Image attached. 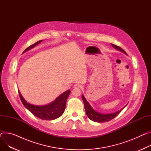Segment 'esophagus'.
I'll return each mask as SVG.
<instances>
[{
	"label": "esophagus",
	"instance_id": "34e87169",
	"mask_svg": "<svg viewBox=\"0 0 151 151\" xmlns=\"http://www.w3.org/2000/svg\"><path fill=\"white\" fill-rule=\"evenodd\" d=\"M74 87L76 88H81V85L79 83H76L74 85Z\"/></svg>",
	"mask_w": 151,
	"mask_h": 151
}]
</instances>
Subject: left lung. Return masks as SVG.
I'll return each instance as SVG.
<instances>
[{"label": "left lung", "mask_w": 151, "mask_h": 151, "mask_svg": "<svg viewBox=\"0 0 151 151\" xmlns=\"http://www.w3.org/2000/svg\"><path fill=\"white\" fill-rule=\"evenodd\" d=\"M112 46H114V47L116 49H117L118 50H120L122 52H123L124 53H125L126 54V52L122 48H120V46H117L115 45L112 44ZM82 99L84 103V105H85V109L86 111V113L88 115V117L92 121H94L95 122H99V123H101V122H108L113 119H114L116 116H117L121 111L122 110H123L122 108L121 110L116 112L115 113H112V114H100L99 113L96 111H95L93 109L91 108V106H90V105L89 104V103L87 101V100H86V99L85 98V97L83 96H82Z\"/></svg>", "instance_id": "left-lung-1"}]
</instances>
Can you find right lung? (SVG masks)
Masks as SVG:
<instances>
[{
	"label": "right lung",
	"instance_id": "right-lung-1",
	"mask_svg": "<svg viewBox=\"0 0 151 151\" xmlns=\"http://www.w3.org/2000/svg\"><path fill=\"white\" fill-rule=\"evenodd\" d=\"M42 41V40H39L35 43L30 45L25 49L24 52L36 46ZM69 94H70V91L69 90L65 92L59 97H57L54 102L51 103L50 105L46 106H35L27 103L22 97L20 92L19 91V94L21 101L25 108H27L36 117L45 120H52L60 117L64 112L66 107V100Z\"/></svg>",
	"mask_w": 151,
	"mask_h": 151
}]
</instances>
